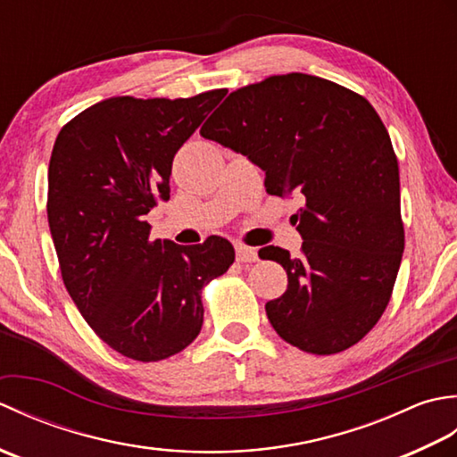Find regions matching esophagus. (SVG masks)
I'll list each match as a JSON object with an SVG mask.
<instances>
[{"label": "esophagus", "mask_w": 457, "mask_h": 457, "mask_svg": "<svg viewBox=\"0 0 457 457\" xmlns=\"http://www.w3.org/2000/svg\"><path fill=\"white\" fill-rule=\"evenodd\" d=\"M236 257L241 263H253V261H257V249L245 244H236Z\"/></svg>", "instance_id": "1"}]
</instances>
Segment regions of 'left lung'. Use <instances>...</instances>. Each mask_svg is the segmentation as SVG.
Segmentation results:
<instances>
[{
	"label": "left lung",
	"mask_w": 457,
	"mask_h": 457,
	"mask_svg": "<svg viewBox=\"0 0 457 457\" xmlns=\"http://www.w3.org/2000/svg\"><path fill=\"white\" fill-rule=\"evenodd\" d=\"M200 135L263 169L269 194L304 202L300 255L259 249L288 275L265 304L275 332L314 355L355 345L389 304L404 251L399 162L373 105L332 80L278 74L231 92Z\"/></svg>",
	"instance_id": "8db88e82"
}]
</instances>
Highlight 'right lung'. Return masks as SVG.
Instances as JSON below:
<instances>
[{
	"label": "right lung",
	"instance_id": "right-lung-1",
	"mask_svg": "<svg viewBox=\"0 0 457 457\" xmlns=\"http://www.w3.org/2000/svg\"><path fill=\"white\" fill-rule=\"evenodd\" d=\"M228 90L115 96L68 121L48 162L46 216L68 295L104 344L161 361L202 329V288L236 259L228 239L151 241L145 216L170 198L172 159Z\"/></svg>",
	"mask_w": 457,
	"mask_h": 457
}]
</instances>
